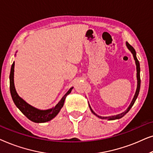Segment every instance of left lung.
Returning a JSON list of instances; mask_svg holds the SVG:
<instances>
[{"label":"left lung","mask_w":153,"mask_h":153,"mask_svg":"<svg viewBox=\"0 0 153 153\" xmlns=\"http://www.w3.org/2000/svg\"><path fill=\"white\" fill-rule=\"evenodd\" d=\"M126 45L128 49L130 50L131 53L133 54V56H134V58L135 60V62H136V65H137V91H136V93L134 95V97L132 101H131L130 105L129 106V107L127 108V110L123 112L122 114H118V115H116V116H108V117H102V116H97V114H95V112L93 111V110H92V108L91 107V106L89 105L90 106V108H91L92 113H93V114H95V116H97L98 118H102V119H108V120H116V119H119L120 118H122L123 116H125V114H127V112L129 111V110H130V108L132 107V106L134 105V102L136 101V100H137V98L138 97V95H139V91H140V86H141V78H140V64H139V60H138L137 58V56H136V51L134 48L131 47V46L129 45L128 42H126Z\"/></svg>","instance_id":"8db88e82"}]
</instances>
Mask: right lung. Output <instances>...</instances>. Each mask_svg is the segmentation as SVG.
I'll list each match as a JSON object with an SVG mask.
<instances>
[{"label": "right lung", "mask_w": 153, "mask_h": 153, "mask_svg": "<svg viewBox=\"0 0 153 153\" xmlns=\"http://www.w3.org/2000/svg\"><path fill=\"white\" fill-rule=\"evenodd\" d=\"M14 62L12 63L11 67V71L10 74V93H11L12 98L13 100L14 103L15 104L19 109L28 118L29 120L35 123H45L47 121L51 120L54 117L56 116L60 110L63 106L65 100L67 95H69L72 91L73 88L69 90L65 95L60 101L58 102L55 107L50 108L47 110H39L37 108L30 106V104L26 103L24 100L22 99L18 95L16 92L15 87L14 84Z\"/></svg>", "instance_id": "right-lung-1"}]
</instances>
